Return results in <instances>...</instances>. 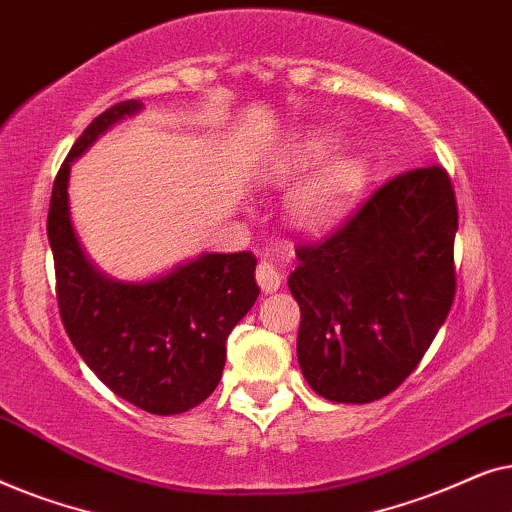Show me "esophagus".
<instances>
[{
	"mask_svg": "<svg viewBox=\"0 0 512 512\" xmlns=\"http://www.w3.org/2000/svg\"><path fill=\"white\" fill-rule=\"evenodd\" d=\"M256 282L265 293H272L279 289V284H282V272H279L272 263L261 261L256 268Z\"/></svg>",
	"mask_w": 512,
	"mask_h": 512,
	"instance_id": "esophagus-1",
	"label": "esophagus"
}]
</instances>
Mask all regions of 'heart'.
Wrapping results in <instances>:
<instances>
[{
    "label": "heart",
    "instance_id": "1",
    "mask_svg": "<svg viewBox=\"0 0 512 512\" xmlns=\"http://www.w3.org/2000/svg\"><path fill=\"white\" fill-rule=\"evenodd\" d=\"M335 149H338L335 135L326 130H312L282 153L277 170L284 177L312 170L333 155ZM368 174L366 158L359 153L334 156L291 195V219L305 230H328L338 226L366 191Z\"/></svg>",
    "mask_w": 512,
    "mask_h": 512
}]
</instances>
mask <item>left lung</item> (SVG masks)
I'll return each mask as SVG.
<instances>
[{"label": "left lung", "mask_w": 512, "mask_h": 512, "mask_svg": "<svg viewBox=\"0 0 512 512\" xmlns=\"http://www.w3.org/2000/svg\"><path fill=\"white\" fill-rule=\"evenodd\" d=\"M459 214L440 165L382 184L349 219L296 247L298 363L319 396L370 403L401 387L450 312Z\"/></svg>", "instance_id": "left-lung-1"}]
</instances>
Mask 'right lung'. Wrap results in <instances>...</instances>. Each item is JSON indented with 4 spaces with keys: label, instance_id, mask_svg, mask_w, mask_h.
I'll return each mask as SVG.
<instances>
[{
    "label": "right lung",
    "instance_id": "add662e5",
    "mask_svg": "<svg viewBox=\"0 0 512 512\" xmlns=\"http://www.w3.org/2000/svg\"><path fill=\"white\" fill-rule=\"evenodd\" d=\"M142 102H118L76 139L53 181L48 242L65 331L88 368L123 401L179 415L216 389L226 340L256 303V258L202 254L149 282H118L88 261L69 216V165Z\"/></svg>",
    "mask_w": 512,
    "mask_h": 512
}]
</instances>
